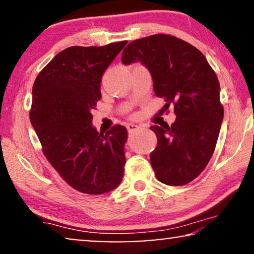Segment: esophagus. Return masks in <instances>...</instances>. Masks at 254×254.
<instances>
[{
    "label": "esophagus",
    "instance_id": "34e87169",
    "mask_svg": "<svg viewBox=\"0 0 254 254\" xmlns=\"http://www.w3.org/2000/svg\"><path fill=\"white\" fill-rule=\"evenodd\" d=\"M138 128H141L140 125H136V124H128L127 125V129H128V131H129V133H133V131L137 130Z\"/></svg>",
    "mask_w": 254,
    "mask_h": 254
}]
</instances>
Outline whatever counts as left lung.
<instances>
[{
    "mask_svg": "<svg viewBox=\"0 0 254 254\" xmlns=\"http://www.w3.org/2000/svg\"><path fill=\"white\" fill-rule=\"evenodd\" d=\"M124 64L140 61L150 71L155 95L176 121L151 126L157 147L150 163L159 182L186 185L206 168L214 154L223 120L220 83L207 59L192 45L170 34H154L128 44Z\"/></svg>",
    "mask_w": 254,
    "mask_h": 254,
    "instance_id": "8db88e82",
    "label": "left lung"
}]
</instances>
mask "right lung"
I'll list each match as a JSON object with an SVG mask.
<instances>
[{"label": "right lung", "mask_w": 254, "mask_h": 254, "mask_svg": "<svg viewBox=\"0 0 254 254\" xmlns=\"http://www.w3.org/2000/svg\"><path fill=\"white\" fill-rule=\"evenodd\" d=\"M126 44L65 48L34 81L31 124L47 161L78 192L99 195L123 180L126 127L98 133L91 110L102 97L104 71Z\"/></svg>", "instance_id": "obj_1"}]
</instances>
